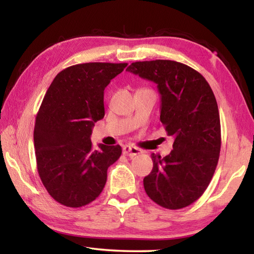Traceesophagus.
<instances>
[{"instance_id":"1","label":"esophagus","mask_w":254,"mask_h":254,"mask_svg":"<svg viewBox=\"0 0 254 254\" xmlns=\"http://www.w3.org/2000/svg\"><path fill=\"white\" fill-rule=\"evenodd\" d=\"M141 152H142V150L133 147V145L127 144L123 147V154H126L127 157H134L136 154H140Z\"/></svg>"}]
</instances>
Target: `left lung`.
<instances>
[{"mask_svg":"<svg viewBox=\"0 0 254 254\" xmlns=\"http://www.w3.org/2000/svg\"><path fill=\"white\" fill-rule=\"evenodd\" d=\"M127 70L158 85L160 121L175 137L168 156L152 153L153 168L143 179L144 190L161 207H187L204 194L220 158L216 98L203 75L174 60L135 62Z\"/></svg>","mask_w":254,"mask_h":254,"instance_id":"obj_1","label":"left lung"}]
</instances>
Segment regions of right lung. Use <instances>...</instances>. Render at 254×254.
Here are the masks:
<instances>
[{
    "instance_id": "add662e5",
    "label": "right lung",
    "mask_w": 254,
    "mask_h": 254,
    "mask_svg": "<svg viewBox=\"0 0 254 254\" xmlns=\"http://www.w3.org/2000/svg\"><path fill=\"white\" fill-rule=\"evenodd\" d=\"M127 63H86L70 66L55 77L42 100L34 124L38 174L59 204L83 207L104 188L107 169L122 148H93L94 122L104 118V89Z\"/></svg>"
}]
</instances>
